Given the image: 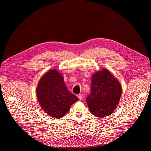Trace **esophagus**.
<instances>
[{"label":"esophagus","mask_w":151,"mask_h":151,"mask_svg":"<svg viewBox=\"0 0 151 151\" xmlns=\"http://www.w3.org/2000/svg\"><path fill=\"white\" fill-rule=\"evenodd\" d=\"M78 97L80 100H82L83 98V94H79V95H78Z\"/></svg>","instance_id":"34e87169"}]
</instances>
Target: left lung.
<instances>
[{
	"mask_svg": "<svg viewBox=\"0 0 151 151\" xmlns=\"http://www.w3.org/2000/svg\"><path fill=\"white\" fill-rule=\"evenodd\" d=\"M91 91L86 99L91 113L101 118L111 114L122 94L118 80L107 69L102 68L92 75Z\"/></svg>",
	"mask_w": 151,
	"mask_h": 151,
	"instance_id": "left-lung-1",
	"label": "left lung"
}]
</instances>
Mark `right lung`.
I'll return each mask as SVG.
<instances>
[{
  "instance_id": "add662e5",
  "label": "right lung",
  "mask_w": 151,
  "mask_h": 151,
  "mask_svg": "<svg viewBox=\"0 0 151 151\" xmlns=\"http://www.w3.org/2000/svg\"><path fill=\"white\" fill-rule=\"evenodd\" d=\"M38 102L43 111L53 118L63 117L79 99L70 93L62 74L55 69L46 72L36 89Z\"/></svg>"
}]
</instances>
